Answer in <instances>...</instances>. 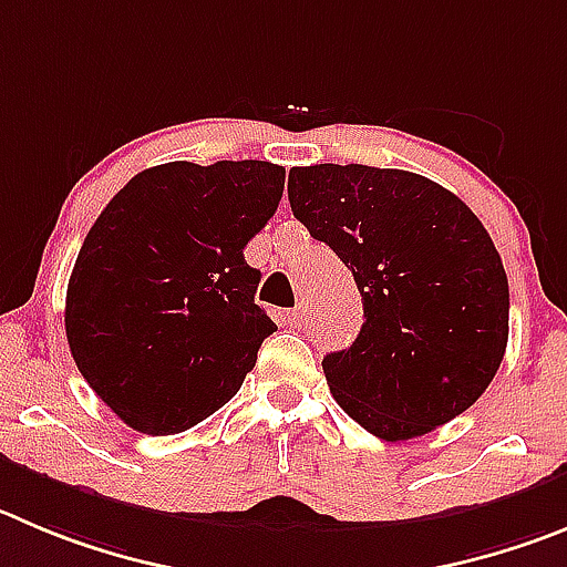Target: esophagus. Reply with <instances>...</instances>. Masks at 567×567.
Returning <instances> with one entry per match:
<instances>
[{
	"label": "esophagus",
	"instance_id": "obj_1",
	"mask_svg": "<svg viewBox=\"0 0 567 567\" xmlns=\"http://www.w3.org/2000/svg\"><path fill=\"white\" fill-rule=\"evenodd\" d=\"M288 324L296 327V330L308 324V308H305V305H299V308L288 310Z\"/></svg>",
	"mask_w": 567,
	"mask_h": 567
}]
</instances>
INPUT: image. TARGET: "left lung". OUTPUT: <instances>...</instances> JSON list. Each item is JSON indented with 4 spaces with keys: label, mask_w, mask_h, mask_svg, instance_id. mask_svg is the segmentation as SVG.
Instances as JSON below:
<instances>
[{
    "label": "left lung",
    "mask_w": 567,
    "mask_h": 567,
    "mask_svg": "<svg viewBox=\"0 0 567 567\" xmlns=\"http://www.w3.org/2000/svg\"><path fill=\"white\" fill-rule=\"evenodd\" d=\"M296 220L355 277V343L321 361L358 425L405 442L478 400L509 341V282L484 224L425 176L367 164L293 167Z\"/></svg>",
    "instance_id": "obj_1"
}]
</instances>
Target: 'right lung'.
<instances>
[{
    "label": "right lung",
    "instance_id": "obj_1",
    "mask_svg": "<svg viewBox=\"0 0 567 567\" xmlns=\"http://www.w3.org/2000/svg\"><path fill=\"white\" fill-rule=\"evenodd\" d=\"M285 167L167 162L142 171L89 229L66 288V341L125 425L171 436L240 391L277 330L243 257L271 220Z\"/></svg>",
    "mask_w": 567,
    "mask_h": 567
}]
</instances>
